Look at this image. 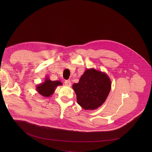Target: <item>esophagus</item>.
<instances>
[{"instance_id":"esophagus-1","label":"esophagus","mask_w":152,"mask_h":152,"mask_svg":"<svg viewBox=\"0 0 152 152\" xmlns=\"http://www.w3.org/2000/svg\"><path fill=\"white\" fill-rule=\"evenodd\" d=\"M65 86H66L70 87L71 85H72V82H71V81H70V80H65Z\"/></svg>"}]
</instances>
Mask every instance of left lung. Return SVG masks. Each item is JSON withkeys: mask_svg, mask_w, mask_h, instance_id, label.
<instances>
[{"mask_svg": "<svg viewBox=\"0 0 152 152\" xmlns=\"http://www.w3.org/2000/svg\"><path fill=\"white\" fill-rule=\"evenodd\" d=\"M111 80L107 73L94 68L86 69L78 83L72 86L77 102L86 110H93L102 106L111 90Z\"/></svg>", "mask_w": 152, "mask_h": 152, "instance_id": "left-lung-1", "label": "left lung"}]
</instances>
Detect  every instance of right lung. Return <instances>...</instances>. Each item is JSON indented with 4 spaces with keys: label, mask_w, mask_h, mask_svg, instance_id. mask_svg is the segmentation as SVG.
<instances>
[{
    "label": "right lung",
    "mask_w": 152,
    "mask_h": 152,
    "mask_svg": "<svg viewBox=\"0 0 152 152\" xmlns=\"http://www.w3.org/2000/svg\"><path fill=\"white\" fill-rule=\"evenodd\" d=\"M62 83L59 80L52 81L46 77L44 82L38 84L36 87V90L38 93L44 97H50L58 86H62Z\"/></svg>",
    "instance_id": "obj_1"
}]
</instances>
